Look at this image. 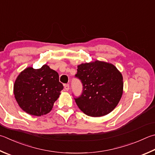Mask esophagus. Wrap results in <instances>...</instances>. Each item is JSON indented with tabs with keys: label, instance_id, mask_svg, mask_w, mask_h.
<instances>
[{
	"label": "esophagus",
	"instance_id": "obj_1",
	"mask_svg": "<svg viewBox=\"0 0 155 155\" xmlns=\"http://www.w3.org/2000/svg\"><path fill=\"white\" fill-rule=\"evenodd\" d=\"M64 89H65V91H68L69 90V85H68V84H66V85H64Z\"/></svg>",
	"mask_w": 155,
	"mask_h": 155
}]
</instances>
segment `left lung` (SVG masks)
Instances as JSON below:
<instances>
[{
    "mask_svg": "<svg viewBox=\"0 0 155 155\" xmlns=\"http://www.w3.org/2000/svg\"><path fill=\"white\" fill-rule=\"evenodd\" d=\"M76 77L83 83L82 95L75 98L78 108L93 117H102L116 108L123 92V78L110 63L95 60L77 66Z\"/></svg>",
    "mask_w": 155,
    "mask_h": 155,
    "instance_id": "obj_1",
    "label": "left lung"
}]
</instances>
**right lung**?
Returning <instances> with one entry per match:
<instances>
[{
	"label": "right lung",
	"mask_w": 155,
	"mask_h": 155,
	"mask_svg": "<svg viewBox=\"0 0 155 155\" xmlns=\"http://www.w3.org/2000/svg\"><path fill=\"white\" fill-rule=\"evenodd\" d=\"M63 88L58 73L45 64L38 69L28 67L19 73L14 83L13 93L24 112L40 117L51 110Z\"/></svg>",
	"instance_id": "obj_1"
}]
</instances>
